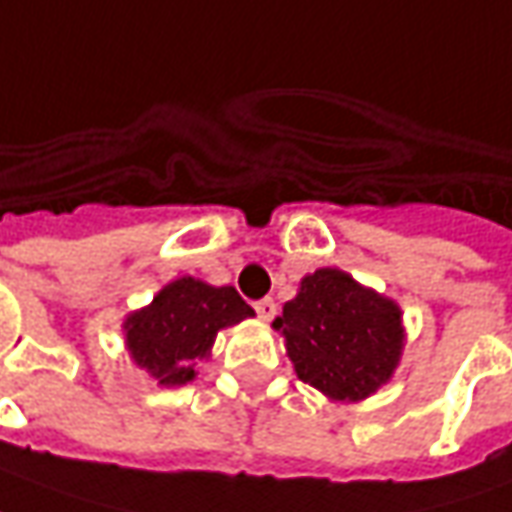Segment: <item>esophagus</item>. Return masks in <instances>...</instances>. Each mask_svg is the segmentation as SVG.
<instances>
[{"label":"esophagus","instance_id":"34e87169","mask_svg":"<svg viewBox=\"0 0 512 512\" xmlns=\"http://www.w3.org/2000/svg\"><path fill=\"white\" fill-rule=\"evenodd\" d=\"M255 310H257V316L263 318V321H271V318L277 316V302L274 299H260V302H255Z\"/></svg>","mask_w":512,"mask_h":512}]
</instances>
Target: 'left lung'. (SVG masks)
<instances>
[{
  "label": "left lung",
  "instance_id": "8db88e82",
  "mask_svg": "<svg viewBox=\"0 0 512 512\" xmlns=\"http://www.w3.org/2000/svg\"><path fill=\"white\" fill-rule=\"evenodd\" d=\"M299 380L357 402L391 380L402 355V313L338 268H318L274 318Z\"/></svg>",
  "mask_w": 512,
  "mask_h": 512
}]
</instances>
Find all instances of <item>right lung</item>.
<instances>
[{"instance_id": "add662e5", "label": "right lung", "mask_w": 512, "mask_h": 512, "mask_svg": "<svg viewBox=\"0 0 512 512\" xmlns=\"http://www.w3.org/2000/svg\"><path fill=\"white\" fill-rule=\"evenodd\" d=\"M255 316L232 285L213 288L194 277H182L157 293L155 302L132 313L124 324L127 346L138 366L160 385H185L194 380L221 327Z\"/></svg>"}]
</instances>
